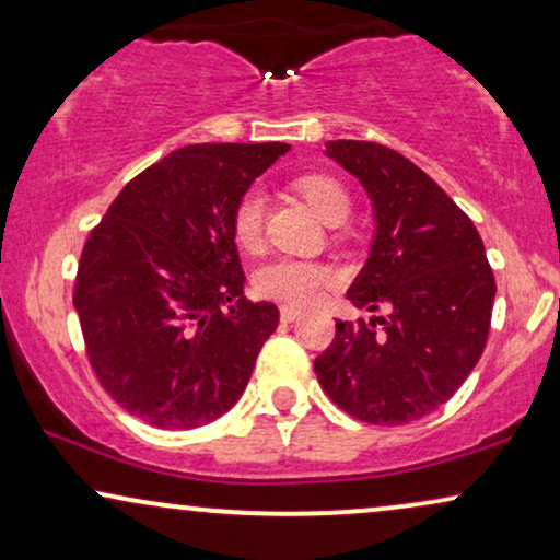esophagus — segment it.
Wrapping results in <instances>:
<instances>
[{
    "label": "esophagus",
    "instance_id": "34e87169",
    "mask_svg": "<svg viewBox=\"0 0 560 560\" xmlns=\"http://www.w3.org/2000/svg\"><path fill=\"white\" fill-rule=\"evenodd\" d=\"M298 316H301V308H295V305H282V308H280L282 324H293Z\"/></svg>",
    "mask_w": 560,
    "mask_h": 560
}]
</instances>
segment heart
Segmentation results:
<instances>
[{
	"instance_id": "obj_1",
	"label": "heart",
	"mask_w": 560,
	"mask_h": 560,
	"mask_svg": "<svg viewBox=\"0 0 560 560\" xmlns=\"http://www.w3.org/2000/svg\"><path fill=\"white\" fill-rule=\"evenodd\" d=\"M290 188L301 194L313 209H316L326 221H341L351 209V196L347 186L334 175L311 171L301 173L290 180ZM232 240L244 255H257L262 252L265 242V198L257 188L244 190L236 198L232 219ZM336 282V270L320 259H298V257H280L272 259L270 265L259 267L255 275L257 295L267 301L285 303V305H308L318 301L326 288Z\"/></svg>"
}]
</instances>
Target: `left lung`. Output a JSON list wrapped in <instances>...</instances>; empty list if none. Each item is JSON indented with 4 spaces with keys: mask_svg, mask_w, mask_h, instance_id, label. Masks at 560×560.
<instances>
[{
    "mask_svg": "<svg viewBox=\"0 0 560 560\" xmlns=\"http://www.w3.org/2000/svg\"><path fill=\"white\" fill-rule=\"evenodd\" d=\"M326 148L362 180L377 217L370 259L347 298L385 316L339 320L313 370L357 420L410 423L441 408L477 366L497 293L492 267L471 219L416 163L377 142Z\"/></svg>",
    "mask_w": 560,
    "mask_h": 560,
    "instance_id": "8db88e82",
    "label": "left lung"
}]
</instances>
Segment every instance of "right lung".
Segmentation results:
<instances>
[{
  "label": "right lung",
  "instance_id": "obj_1",
  "mask_svg": "<svg viewBox=\"0 0 560 560\" xmlns=\"http://www.w3.org/2000/svg\"><path fill=\"white\" fill-rule=\"evenodd\" d=\"M288 150L188 144L135 175L91 229L73 305L91 370L129 416L183 431L242 397L280 313L242 295L229 219L236 198Z\"/></svg>",
  "mask_w": 560,
  "mask_h": 560
}]
</instances>
